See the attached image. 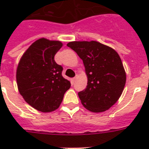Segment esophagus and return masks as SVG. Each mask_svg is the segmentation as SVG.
<instances>
[{
	"label": "esophagus",
	"mask_w": 149,
	"mask_h": 149,
	"mask_svg": "<svg viewBox=\"0 0 149 149\" xmlns=\"http://www.w3.org/2000/svg\"><path fill=\"white\" fill-rule=\"evenodd\" d=\"M77 76H76V77H74V78L72 79V81H73V82H75V81H76V80H77Z\"/></svg>",
	"instance_id": "esophagus-1"
}]
</instances>
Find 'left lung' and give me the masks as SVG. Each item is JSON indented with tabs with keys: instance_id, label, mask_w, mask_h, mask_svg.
I'll return each mask as SVG.
<instances>
[{
	"instance_id": "8db88e82",
	"label": "left lung",
	"mask_w": 149,
	"mask_h": 149,
	"mask_svg": "<svg viewBox=\"0 0 149 149\" xmlns=\"http://www.w3.org/2000/svg\"><path fill=\"white\" fill-rule=\"evenodd\" d=\"M83 60L87 86L78 93L84 107L101 113L116 104L123 92L126 73L113 48L96 41H74L67 44Z\"/></svg>"
}]
</instances>
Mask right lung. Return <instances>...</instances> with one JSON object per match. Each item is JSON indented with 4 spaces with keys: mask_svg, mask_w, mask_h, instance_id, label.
<instances>
[{
    "mask_svg": "<svg viewBox=\"0 0 149 149\" xmlns=\"http://www.w3.org/2000/svg\"><path fill=\"white\" fill-rule=\"evenodd\" d=\"M62 46L60 41L41 38L26 50L18 64V92L38 111L50 113L58 109L71 86L70 81L62 76L63 67L54 61Z\"/></svg>",
    "mask_w": 149,
    "mask_h": 149,
    "instance_id": "add662e5",
    "label": "right lung"
}]
</instances>
